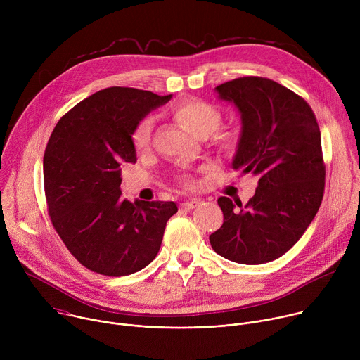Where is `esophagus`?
<instances>
[{
	"mask_svg": "<svg viewBox=\"0 0 360 360\" xmlns=\"http://www.w3.org/2000/svg\"><path fill=\"white\" fill-rule=\"evenodd\" d=\"M200 199H196V198H192V199H188V200H185V202H182L181 203V207L184 208V210H193V208H196L198 205H200Z\"/></svg>",
	"mask_w": 360,
	"mask_h": 360,
	"instance_id": "1",
	"label": "esophagus"
}]
</instances>
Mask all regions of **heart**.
I'll return each instance as SVG.
<instances>
[{
    "label": "heart",
    "instance_id": "obj_1",
    "mask_svg": "<svg viewBox=\"0 0 360 360\" xmlns=\"http://www.w3.org/2000/svg\"><path fill=\"white\" fill-rule=\"evenodd\" d=\"M175 121L189 134L200 138L208 136L221 124V112L210 102L200 99H185L176 104L172 110ZM152 120H143L135 129L132 141L136 149H145L150 141Z\"/></svg>",
    "mask_w": 360,
    "mask_h": 360
}]
</instances>
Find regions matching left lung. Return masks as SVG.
<instances>
[{
  "instance_id": "obj_1",
  "label": "left lung",
  "mask_w": 360,
  "mask_h": 360,
  "mask_svg": "<svg viewBox=\"0 0 360 360\" xmlns=\"http://www.w3.org/2000/svg\"><path fill=\"white\" fill-rule=\"evenodd\" d=\"M215 91L240 115L232 168L259 181L245 207L226 196L218 199L224 224L210 242L232 262L266 264L300 239L321 207L325 165L319 125L303 98L268 78H236Z\"/></svg>"
}]
</instances>
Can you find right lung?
<instances>
[{
	"label": "right lung",
	"instance_id": "1",
	"mask_svg": "<svg viewBox=\"0 0 360 360\" xmlns=\"http://www.w3.org/2000/svg\"><path fill=\"white\" fill-rule=\"evenodd\" d=\"M172 95L111 86L92 94L56 125L44 153L48 214L79 264L107 276L135 274L161 248L175 202L121 196V164L136 162L132 135Z\"/></svg>",
	"mask_w": 360,
	"mask_h": 360
}]
</instances>
